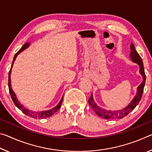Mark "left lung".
Returning <instances> with one entry per match:
<instances>
[{"label": "left lung", "mask_w": 152, "mask_h": 152, "mask_svg": "<svg viewBox=\"0 0 152 152\" xmlns=\"http://www.w3.org/2000/svg\"><path fill=\"white\" fill-rule=\"evenodd\" d=\"M131 50H132V52H131L130 55L131 59H132L133 62L138 64L139 66H140V72L141 74V76H143V82H141V84L138 86L137 94H136V96L134 97L133 101L131 102V103L129 104L127 107L125 108L124 109L117 110V111H112V110H107L103 109H101V107H99L96 103H95L92 94L91 96L88 99V103L90 104V106L91 107L92 109L94 110V112L96 113L99 117L104 118V119H122V118L125 117V116H127L129 113L132 112V110L135 109V107L137 106L139 102H140L141 97H142L143 88L144 86H145V82L146 79L143 64L140 56L138 54L137 51L135 50L134 45H133V43H132V45H131Z\"/></svg>", "instance_id": "left-lung-1"}]
</instances>
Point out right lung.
Masks as SVG:
<instances>
[{
  "instance_id": "1",
  "label": "right lung",
  "mask_w": 152,
  "mask_h": 152,
  "mask_svg": "<svg viewBox=\"0 0 152 152\" xmlns=\"http://www.w3.org/2000/svg\"><path fill=\"white\" fill-rule=\"evenodd\" d=\"M29 45V43H25V44L22 46V48L20 49L19 51L17 52L16 54H15V56H14L13 61H12L11 68V69H10V71H9V92H10V94H11V99L12 100V101H13L14 104L16 105V107L18 108V109L21 110V111L25 115H27V116H29L30 117L34 118V119H45V118L50 117L51 116H52V115L54 114L55 113L58 111L59 109H60V108L61 107V104H62L64 96H62V98H61V101H60V102H59V104L56 107L53 108V109H51L50 110H45V111L34 112V111H31V110L26 109V108L24 107L20 103L19 101H18V100H17V97H16V95H15V92L12 90L11 85V73L12 67V65H13V62L15 61V59H16L17 55L19 54V53L21 52L23 50H24L25 49H26Z\"/></svg>"
}]
</instances>
